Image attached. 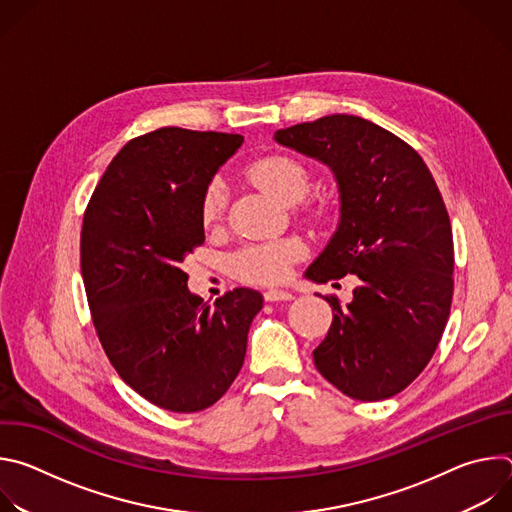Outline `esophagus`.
Listing matches in <instances>:
<instances>
[{
    "label": "esophagus",
    "mask_w": 512,
    "mask_h": 512,
    "mask_svg": "<svg viewBox=\"0 0 512 512\" xmlns=\"http://www.w3.org/2000/svg\"><path fill=\"white\" fill-rule=\"evenodd\" d=\"M265 302H291L294 300V294H289L285 289H267L263 291Z\"/></svg>",
    "instance_id": "obj_1"
}]
</instances>
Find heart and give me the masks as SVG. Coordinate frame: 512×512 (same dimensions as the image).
I'll return each mask as SVG.
<instances>
[{"mask_svg":"<svg viewBox=\"0 0 512 512\" xmlns=\"http://www.w3.org/2000/svg\"><path fill=\"white\" fill-rule=\"evenodd\" d=\"M251 180L267 188L283 204H296L306 198L312 188V174L304 162L294 156H263L247 166ZM227 206V188L221 178L208 182L200 196V221L212 227L221 221ZM306 253L298 239H281L271 243H253L243 247L231 261L239 279L259 285H273L287 279L291 267Z\"/></svg>","mask_w":512,"mask_h":512,"instance_id":"1","label":"heart"}]
</instances>
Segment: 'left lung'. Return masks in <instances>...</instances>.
<instances>
[{
	"label": "left lung",
	"mask_w": 512,
	"mask_h": 512,
	"mask_svg": "<svg viewBox=\"0 0 512 512\" xmlns=\"http://www.w3.org/2000/svg\"><path fill=\"white\" fill-rule=\"evenodd\" d=\"M285 148L328 164L340 188V225L306 275L360 285L334 310L314 350L320 375L358 401L401 393L442 340L454 296L450 216L421 156L391 131L354 115H326L275 133Z\"/></svg>",
	"instance_id": "obj_1"
}]
</instances>
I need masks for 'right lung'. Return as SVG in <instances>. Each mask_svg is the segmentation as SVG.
<instances>
[{"instance_id": "right-lung-1", "label": "right lung", "mask_w": 512, "mask_h": 512, "mask_svg": "<svg viewBox=\"0 0 512 512\" xmlns=\"http://www.w3.org/2000/svg\"><path fill=\"white\" fill-rule=\"evenodd\" d=\"M241 143L237 133L182 127L133 137L83 218L81 271L103 350L135 393L174 413L202 411L227 393L263 308L249 287L210 306L190 294L182 269L204 243L200 196Z\"/></svg>"}]
</instances>
